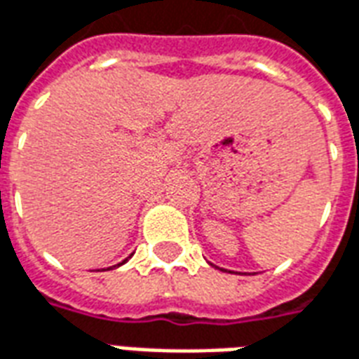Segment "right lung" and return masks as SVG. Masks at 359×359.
Segmentation results:
<instances>
[{"label": "right lung", "mask_w": 359, "mask_h": 359, "mask_svg": "<svg viewBox=\"0 0 359 359\" xmlns=\"http://www.w3.org/2000/svg\"><path fill=\"white\" fill-rule=\"evenodd\" d=\"M126 262H127V259H126V261H123V262H119L118 266H121V264H126Z\"/></svg>", "instance_id": "obj_1"}]
</instances>
